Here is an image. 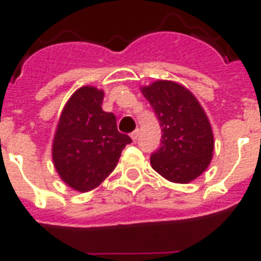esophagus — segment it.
<instances>
[{"instance_id":"1","label":"esophagus","mask_w":261,"mask_h":261,"mask_svg":"<svg viewBox=\"0 0 261 261\" xmlns=\"http://www.w3.org/2000/svg\"><path fill=\"white\" fill-rule=\"evenodd\" d=\"M138 137H139V130H135L131 133V139H133L134 142L137 141V139H138Z\"/></svg>"}]
</instances>
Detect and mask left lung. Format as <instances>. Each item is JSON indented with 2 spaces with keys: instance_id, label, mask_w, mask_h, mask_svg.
Instances as JSON below:
<instances>
[{
  "instance_id": "obj_1",
  "label": "left lung",
  "mask_w": 261,
  "mask_h": 261,
  "mask_svg": "<svg viewBox=\"0 0 261 261\" xmlns=\"http://www.w3.org/2000/svg\"><path fill=\"white\" fill-rule=\"evenodd\" d=\"M141 92L161 126V146L150 157L151 168L172 182L186 184L210 165L214 135L206 112L194 94L173 81L160 80Z\"/></svg>"
}]
</instances>
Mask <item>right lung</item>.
Wrapping results in <instances>:
<instances>
[{"instance_id": "1", "label": "right lung", "mask_w": 261, "mask_h": 261, "mask_svg": "<svg viewBox=\"0 0 261 261\" xmlns=\"http://www.w3.org/2000/svg\"><path fill=\"white\" fill-rule=\"evenodd\" d=\"M104 92L77 89L63 107L53 142V161L59 177L80 192L100 186L114 171L131 138L120 134L112 112L102 111Z\"/></svg>"}]
</instances>
